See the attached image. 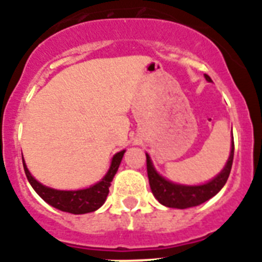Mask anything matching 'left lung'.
<instances>
[{
    "label": "left lung",
    "mask_w": 262,
    "mask_h": 262,
    "mask_svg": "<svg viewBox=\"0 0 262 262\" xmlns=\"http://www.w3.org/2000/svg\"><path fill=\"white\" fill-rule=\"evenodd\" d=\"M205 78L206 81L212 82V78L208 74H205ZM233 156H234V141L232 140L228 162H226L225 168L214 179L206 184H202V185H180V184H174L158 174L151 164L150 157L149 155H146V169H148V179L151 193L160 204L168 206V208L186 209V208L200 205L202 202L212 199L213 195H216L225 185L226 180L230 174V169H232Z\"/></svg>",
    "instance_id": "obj_1"
}]
</instances>
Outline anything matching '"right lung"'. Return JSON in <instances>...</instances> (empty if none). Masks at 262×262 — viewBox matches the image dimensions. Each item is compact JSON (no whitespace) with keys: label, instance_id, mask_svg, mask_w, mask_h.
Wrapping results in <instances>:
<instances>
[{"label":"right lung","instance_id":"right-lung-1","mask_svg":"<svg viewBox=\"0 0 262 262\" xmlns=\"http://www.w3.org/2000/svg\"><path fill=\"white\" fill-rule=\"evenodd\" d=\"M124 153L125 150H121L113 156L111 168L100 182L86 189H80V190H57V189L48 188L30 174V172L26 168L24 158L23 164L28 181L30 182L32 188L36 190L37 194L43 201L48 202L49 205H52L56 209L62 210V212L73 213V214H85V213L94 212L102 206L107 194H109V186H111V182L113 181L114 174L117 173L121 160L124 157Z\"/></svg>","mask_w":262,"mask_h":262}]
</instances>
